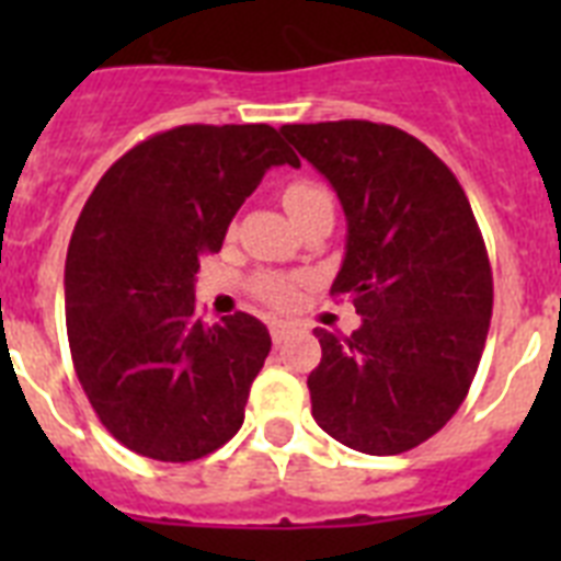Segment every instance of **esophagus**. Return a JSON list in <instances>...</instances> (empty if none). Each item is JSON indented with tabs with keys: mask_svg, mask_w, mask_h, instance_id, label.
<instances>
[{
	"mask_svg": "<svg viewBox=\"0 0 561 561\" xmlns=\"http://www.w3.org/2000/svg\"><path fill=\"white\" fill-rule=\"evenodd\" d=\"M297 332V325L294 323H285V320H273L271 323V337L273 343H282V341H288L290 334Z\"/></svg>",
	"mask_w": 561,
	"mask_h": 561,
	"instance_id": "34e87169",
	"label": "esophagus"
}]
</instances>
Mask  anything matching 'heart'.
Wrapping results in <instances>:
<instances>
[{
    "mask_svg": "<svg viewBox=\"0 0 561 561\" xmlns=\"http://www.w3.org/2000/svg\"><path fill=\"white\" fill-rule=\"evenodd\" d=\"M320 197H325V192L320 186H314V183H290L282 192V203H285L288 215L299 211L308 203L320 201ZM253 290L255 297L273 308H290L297 302V279L282 276V273H262V276H255Z\"/></svg>",
    "mask_w": 561,
    "mask_h": 561,
    "instance_id": "heart-1",
    "label": "heart"
}]
</instances>
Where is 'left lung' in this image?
I'll use <instances>...</instances> for the list:
<instances>
[{
	"label": "left lung",
	"mask_w": 561,
	"mask_h": 561,
	"mask_svg": "<svg viewBox=\"0 0 561 561\" xmlns=\"http://www.w3.org/2000/svg\"><path fill=\"white\" fill-rule=\"evenodd\" d=\"M346 215L332 297L364 320L350 337L317 329L308 375L317 425L355 451L390 457L425 443L457 413L478 373L492 267L469 197L416 136L375 122L285 125Z\"/></svg>",
	"instance_id": "1"
}]
</instances>
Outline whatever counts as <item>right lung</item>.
Masks as SVG:
<instances>
[{
  "mask_svg": "<svg viewBox=\"0 0 561 561\" xmlns=\"http://www.w3.org/2000/svg\"><path fill=\"white\" fill-rule=\"evenodd\" d=\"M285 162L299 165L271 125H183L130 148L92 188L66 253V332L92 410L130 451L201 460L244 422L271 334L244 311L203 323L194 276Z\"/></svg>",
  "mask_w": 561,
  "mask_h": 561,
  "instance_id": "right-lung-1",
  "label": "right lung"
}]
</instances>
